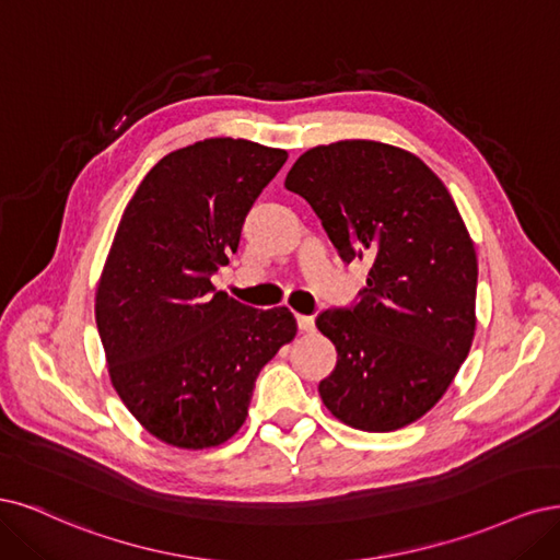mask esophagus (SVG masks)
<instances>
[{
    "instance_id": "34e87169",
    "label": "esophagus",
    "mask_w": 560,
    "mask_h": 560,
    "mask_svg": "<svg viewBox=\"0 0 560 560\" xmlns=\"http://www.w3.org/2000/svg\"><path fill=\"white\" fill-rule=\"evenodd\" d=\"M298 328H300V332H314L316 323L312 316H298Z\"/></svg>"
}]
</instances>
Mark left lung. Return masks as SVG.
Returning a JSON list of instances; mask_svg holds the SVG:
<instances>
[{
  "mask_svg": "<svg viewBox=\"0 0 560 560\" xmlns=\"http://www.w3.org/2000/svg\"><path fill=\"white\" fill-rule=\"evenodd\" d=\"M285 188L312 205L341 258L372 260L360 302L316 318L337 349L323 405L368 432L419 421L477 328V250L454 197L421 158L370 139L302 153Z\"/></svg>",
  "mask_w": 560,
  "mask_h": 560,
  "instance_id": "8db88e82",
  "label": "left lung"
}]
</instances>
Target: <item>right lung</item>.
I'll return each mask as SVG.
<instances>
[{
    "mask_svg": "<svg viewBox=\"0 0 560 560\" xmlns=\"http://www.w3.org/2000/svg\"><path fill=\"white\" fill-rule=\"evenodd\" d=\"M285 158L248 139L197 141L162 158L120 215L95 320L112 386L160 442H228L260 370L298 332L285 306L250 310L211 283Z\"/></svg>",
    "mask_w": 560,
    "mask_h": 560,
    "instance_id": "right-lung-1",
    "label": "right lung"
}]
</instances>
